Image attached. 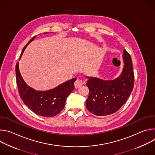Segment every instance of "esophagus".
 I'll return each instance as SVG.
<instances>
[{"mask_svg": "<svg viewBox=\"0 0 155 155\" xmlns=\"http://www.w3.org/2000/svg\"><path fill=\"white\" fill-rule=\"evenodd\" d=\"M83 82L82 80H79V79H77L75 83H74V86H75V88H78V87H80L81 86H83Z\"/></svg>", "mask_w": 155, "mask_h": 155, "instance_id": "1", "label": "esophagus"}]
</instances>
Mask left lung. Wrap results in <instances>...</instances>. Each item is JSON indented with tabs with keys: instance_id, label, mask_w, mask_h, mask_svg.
<instances>
[{
	"instance_id": "left-lung-1",
	"label": "left lung",
	"mask_w": 155,
	"mask_h": 155,
	"mask_svg": "<svg viewBox=\"0 0 155 155\" xmlns=\"http://www.w3.org/2000/svg\"><path fill=\"white\" fill-rule=\"evenodd\" d=\"M124 66L120 75L113 80H103L86 77L89 96L86 101V108L97 116L111 115L126 103L134 87V75L131 58L124 50Z\"/></svg>"
}]
</instances>
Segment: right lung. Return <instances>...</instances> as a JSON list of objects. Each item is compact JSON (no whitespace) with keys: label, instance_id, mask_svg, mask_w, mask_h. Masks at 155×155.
I'll return each mask as SVG.
<instances>
[{"label":"right lung","instance_id":"obj_1","mask_svg":"<svg viewBox=\"0 0 155 155\" xmlns=\"http://www.w3.org/2000/svg\"><path fill=\"white\" fill-rule=\"evenodd\" d=\"M44 34H47L45 32ZM34 36L24 47L19 60L29 44L34 40ZM16 83L19 96L23 102L35 114L45 117H54L64 108L69 95L74 90V83L76 78H72L47 91H37L28 86L22 77L19 69V62L16 65Z\"/></svg>","mask_w":155,"mask_h":155}]
</instances>
